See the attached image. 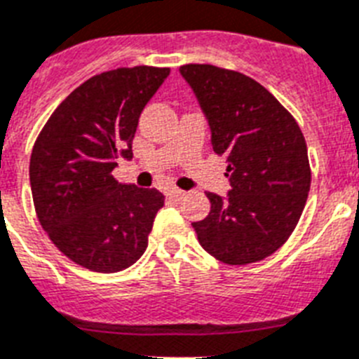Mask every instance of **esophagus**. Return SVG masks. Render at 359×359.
<instances>
[{"label":"esophagus","instance_id":"obj_1","mask_svg":"<svg viewBox=\"0 0 359 359\" xmlns=\"http://www.w3.org/2000/svg\"><path fill=\"white\" fill-rule=\"evenodd\" d=\"M167 194L170 198H174V200H182L183 196H185V191H182V189H177V187H170L167 191Z\"/></svg>","mask_w":359,"mask_h":359}]
</instances>
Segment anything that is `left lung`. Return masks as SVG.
Here are the masks:
<instances>
[{
	"label": "left lung",
	"mask_w": 359,
	"mask_h": 359,
	"mask_svg": "<svg viewBox=\"0 0 359 359\" xmlns=\"http://www.w3.org/2000/svg\"><path fill=\"white\" fill-rule=\"evenodd\" d=\"M200 102L212 150L227 159V198L207 192L211 211L194 222L201 248L233 266L259 262L290 238L312 172L304 135L257 80L209 64L180 67Z\"/></svg>",
	"instance_id": "8db88e82"
}]
</instances>
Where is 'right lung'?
Segmentation results:
<instances>
[{"label":"right lung","instance_id":"obj_1","mask_svg":"<svg viewBox=\"0 0 359 359\" xmlns=\"http://www.w3.org/2000/svg\"><path fill=\"white\" fill-rule=\"evenodd\" d=\"M168 73L135 66L91 76L62 100L32 147L29 177L38 220L82 268L115 273L147 250L165 196L119 183L111 172L117 159H132L139 115Z\"/></svg>","mask_w":359,"mask_h":359}]
</instances>
